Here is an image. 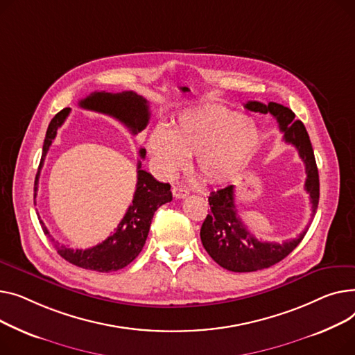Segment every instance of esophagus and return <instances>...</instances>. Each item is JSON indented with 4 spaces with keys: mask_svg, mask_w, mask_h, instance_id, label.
I'll return each mask as SVG.
<instances>
[{
    "mask_svg": "<svg viewBox=\"0 0 355 355\" xmlns=\"http://www.w3.org/2000/svg\"><path fill=\"white\" fill-rule=\"evenodd\" d=\"M172 193L178 199H183V198L189 195V189H187V187H184V186H173Z\"/></svg>",
    "mask_w": 355,
    "mask_h": 355,
    "instance_id": "1",
    "label": "esophagus"
}]
</instances>
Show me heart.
Wrapping results in <instances>:
<instances>
[{
  "label": "heart",
  "mask_w": 355,
  "mask_h": 355,
  "mask_svg": "<svg viewBox=\"0 0 355 355\" xmlns=\"http://www.w3.org/2000/svg\"><path fill=\"white\" fill-rule=\"evenodd\" d=\"M149 149L164 175H175L195 155L199 175L211 183L235 178L259 143L257 124L219 104L183 110L172 129L159 124L149 135Z\"/></svg>",
  "instance_id": "heart-1"
}]
</instances>
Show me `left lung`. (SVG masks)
<instances>
[{
	"label": "left lung",
	"mask_w": 355,
	"mask_h": 355,
	"mask_svg": "<svg viewBox=\"0 0 355 355\" xmlns=\"http://www.w3.org/2000/svg\"><path fill=\"white\" fill-rule=\"evenodd\" d=\"M245 107L251 112L272 114L284 132V140L295 146L305 164V191L309 193L312 214H315L320 200V176L314 150L302 121L295 120L293 110L274 101L268 104L248 101ZM234 191V184H229L223 189L211 192L207 198L211 214L202 223L200 239L211 258L232 272H254L278 263L293 252L304 239L308 227L295 239L284 241L282 243L259 241L248 231L238 216Z\"/></svg>",
	"instance_id": "left-lung-1"
}]
</instances>
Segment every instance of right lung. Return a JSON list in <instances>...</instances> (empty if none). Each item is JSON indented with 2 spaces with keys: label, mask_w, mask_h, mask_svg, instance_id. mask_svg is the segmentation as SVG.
Wrapping results in <instances>:
<instances>
[{
  "label": "right lung",
  "mask_w": 355,
  "mask_h": 355,
  "mask_svg": "<svg viewBox=\"0 0 355 355\" xmlns=\"http://www.w3.org/2000/svg\"><path fill=\"white\" fill-rule=\"evenodd\" d=\"M78 106L81 109L93 110L117 119L133 135L141 132L148 126L150 119L148 100L132 90L121 93L94 92L86 98L80 100ZM69 114V107L62 109L53 117V120L49 124L43 144V155H41L38 172L35 175L34 182V199L37 196L40 172L44 164L47 152L53 140L57 136L58 128L64 123ZM139 153L140 157L144 159L146 150L140 149ZM140 168L141 162L139 160L137 183L132 205L129 206L126 215L123 216V219L117 225L116 231L101 243L89 249H71L64 245H60L50 235L49 229L43 223V220H40L44 234L51 239L61 258H64L66 261L76 266L97 270V272H113V270L128 266L132 261L136 259V257L141 252L146 239H148L155 212L162 205L172 200L171 184L156 180L149 172H146Z\"/></svg>",
  "instance_id": "1"
}]
</instances>
